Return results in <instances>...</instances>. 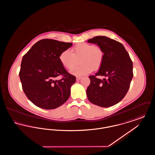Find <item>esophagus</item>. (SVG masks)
Segmentation results:
<instances>
[{
    "mask_svg": "<svg viewBox=\"0 0 155 155\" xmlns=\"http://www.w3.org/2000/svg\"><path fill=\"white\" fill-rule=\"evenodd\" d=\"M82 78V77H76V80L77 81H80Z\"/></svg>",
    "mask_w": 155,
    "mask_h": 155,
    "instance_id": "1",
    "label": "esophagus"
}]
</instances>
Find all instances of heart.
I'll list each match as a JSON object with an SVG mask.
<instances>
[{
    "mask_svg": "<svg viewBox=\"0 0 155 155\" xmlns=\"http://www.w3.org/2000/svg\"><path fill=\"white\" fill-rule=\"evenodd\" d=\"M80 59L81 64L72 69L70 72L75 75H83L91 73L94 69L97 70L101 66L103 59V52L94 45L81 42L76 45L72 52L67 49L61 52L59 60L62 65L71 69Z\"/></svg>",
    "mask_w": 155,
    "mask_h": 155,
    "instance_id": "obj_1",
    "label": "heart"
}]
</instances>
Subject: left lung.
I'll use <instances>...</instances> for the list:
<instances>
[{
    "mask_svg": "<svg viewBox=\"0 0 155 155\" xmlns=\"http://www.w3.org/2000/svg\"><path fill=\"white\" fill-rule=\"evenodd\" d=\"M96 44L103 52L99 70L89 77L91 83L87 89L90 102L103 107L112 106L120 102L130 88L133 77V61L123 44L104 36L88 40ZM96 76H103V80Z\"/></svg>",
    "mask_w": 155,
    "mask_h": 155,
    "instance_id": "8db88e82",
    "label": "left lung"
}]
</instances>
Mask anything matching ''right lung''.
<instances>
[{"mask_svg":"<svg viewBox=\"0 0 155 155\" xmlns=\"http://www.w3.org/2000/svg\"><path fill=\"white\" fill-rule=\"evenodd\" d=\"M72 45V43L44 39L37 42L24 55L19 76L25 94L35 106L54 109L68 99L71 87L76 79L67 71L59 56ZM60 75L63 78L55 81Z\"/></svg>","mask_w":155,"mask_h":155,"instance_id":"obj_1","label":"right lung"}]
</instances>
